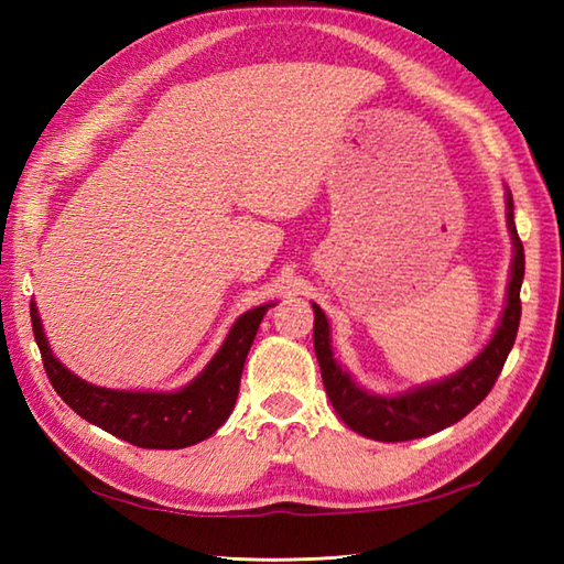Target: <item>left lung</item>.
I'll use <instances>...</instances> for the list:
<instances>
[{
	"label": "left lung",
	"instance_id": "1",
	"mask_svg": "<svg viewBox=\"0 0 564 564\" xmlns=\"http://www.w3.org/2000/svg\"><path fill=\"white\" fill-rule=\"evenodd\" d=\"M505 216H508V231L512 238V263L502 316L488 346L453 376L415 386L395 395L370 393V390L358 386L348 370L333 358L330 323L326 313L321 311V305L313 303V313H316L313 348H316L323 386H326L333 410L350 431L380 443L415 441V437L433 435L455 425L490 393L512 350L522 311L520 285L524 275V251L518 228H514L510 191H505Z\"/></svg>",
	"mask_w": 564,
	"mask_h": 564
}]
</instances>
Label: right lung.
<instances>
[{
	"instance_id": "right-lung-1",
	"label": "right lung",
	"mask_w": 564,
	"mask_h": 564,
	"mask_svg": "<svg viewBox=\"0 0 564 564\" xmlns=\"http://www.w3.org/2000/svg\"><path fill=\"white\" fill-rule=\"evenodd\" d=\"M263 303L238 316L216 356L191 383L178 390H113L87 383L62 366L46 340L40 311L32 301L34 340L42 350L44 370L62 400L76 415L111 435L149 451H178L212 437L221 427L238 398L243 362L265 311Z\"/></svg>"
}]
</instances>
